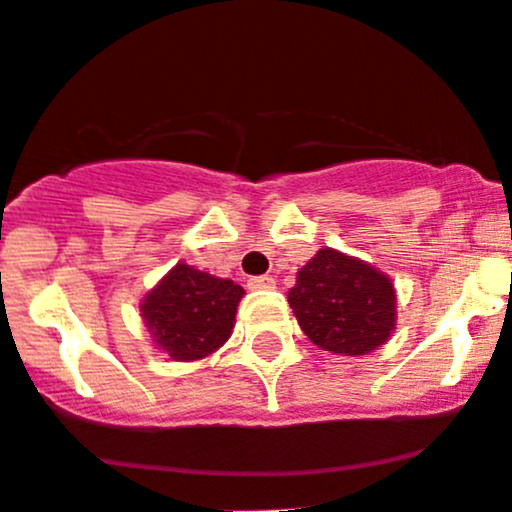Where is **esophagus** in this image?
Returning <instances> with one entry per match:
<instances>
[{
    "instance_id": "34e87169",
    "label": "esophagus",
    "mask_w": 512,
    "mask_h": 512,
    "mask_svg": "<svg viewBox=\"0 0 512 512\" xmlns=\"http://www.w3.org/2000/svg\"><path fill=\"white\" fill-rule=\"evenodd\" d=\"M252 291H265V289H274V279L269 277V274H262V277H252L250 282H247Z\"/></svg>"
}]
</instances>
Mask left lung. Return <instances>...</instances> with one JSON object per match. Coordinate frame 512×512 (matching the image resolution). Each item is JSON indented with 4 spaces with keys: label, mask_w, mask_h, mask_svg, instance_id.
Returning a JSON list of instances; mask_svg holds the SVG:
<instances>
[{
    "label": "left lung",
    "mask_w": 512,
    "mask_h": 512,
    "mask_svg": "<svg viewBox=\"0 0 512 512\" xmlns=\"http://www.w3.org/2000/svg\"><path fill=\"white\" fill-rule=\"evenodd\" d=\"M396 286L359 257L323 247L296 274L289 306L313 345L359 357L379 350L396 330Z\"/></svg>",
    "instance_id": "left-lung-1"
}]
</instances>
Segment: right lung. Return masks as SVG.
<instances>
[{"label": "right lung", "instance_id": "1", "mask_svg": "<svg viewBox=\"0 0 512 512\" xmlns=\"http://www.w3.org/2000/svg\"><path fill=\"white\" fill-rule=\"evenodd\" d=\"M245 289L177 262L140 301V318L157 350L174 362H196L223 347L235 328Z\"/></svg>", "mask_w": 512, "mask_h": 512}]
</instances>
